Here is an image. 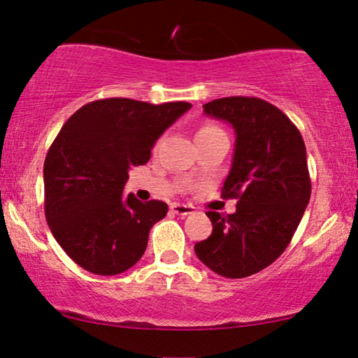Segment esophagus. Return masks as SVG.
Segmentation results:
<instances>
[{
  "mask_svg": "<svg viewBox=\"0 0 358 358\" xmlns=\"http://www.w3.org/2000/svg\"><path fill=\"white\" fill-rule=\"evenodd\" d=\"M171 212L176 215H180V217H187V215L194 213V207L192 205H185V203H173L171 205Z\"/></svg>",
  "mask_w": 358,
  "mask_h": 358,
  "instance_id": "esophagus-1",
  "label": "esophagus"
}]
</instances>
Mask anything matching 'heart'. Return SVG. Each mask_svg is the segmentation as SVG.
Returning a JSON list of instances; mask_svg holds the SVG:
<instances>
[{"instance_id":"b5f03b06","label":"heart","mask_w":358,"mask_h":358,"mask_svg":"<svg viewBox=\"0 0 358 358\" xmlns=\"http://www.w3.org/2000/svg\"><path fill=\"white\" fill-rule=\"evenodd\" d=\"M218 134H223V130L220 129V127L213 125V124H207V125L200 127V129L197 130V134H195V138H200V136H212V135H218Z\"/></svg>"}]
</instances>
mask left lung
Returning <instances> with one entry per match:
<instances>
[{"label":"left lung","mask_w":358,"mask_h":358,"mask_svg":"<svg viewBox=\"0 0 358 358\" xmlns=\"http://www.w3.org/2000/svg\"><path fill=\"white\" fill-rule=\"evenodd\" d=\"M203 112L233 125V164L222 197L236 212H207L213 231L194 246L215 273L243 278L261 272L290 244L311 195L306 146L295 124L259 97H222Z\"/></svg>","instance_id":"1"}]
</instances>
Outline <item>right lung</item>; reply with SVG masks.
Returning a JSON list of instances; mask_svg holds the SVG:
<instances>
[{
  "mask_svg": "<svg viewBox=\"0 0 358 358\" xmlns=\"http://www.w3.org/2000/svg\"><path fill=\"white\" fill-rule=\"evenodd\" d=\"M190 107L110 97L83 106L58 131L43 163L45 218L85 271L117 275L143 256L168 205L122 197L129 169L148 163L156 140Z\"/></svg>",
  "mask_w": 358,
  "mask_h": 358,
  "instance_id": "obj_1",
  "label": "right lung"
}]
</instances>
